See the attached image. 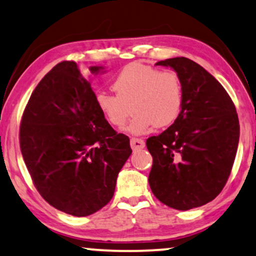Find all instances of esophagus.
Here are the masks:
<instances>
[{"mask_svg": "<svg viewBox=\"0 0 256 256\" xmlns=\"http://www.w3.org/2000/svg\"><path fill=\"white\" fill-rule=\"evenodd\" d=\"M130 145L132 150H140L145 148V142L140 138H131Z\"/></svg>", "mask_w": 256, "mask_h": 256, "instance_id": "esophagus-1", "label": "esophagus"}]
</instances>
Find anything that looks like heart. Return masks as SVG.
Wrapping results in <instances>:
<instances>
[{
	"label": "heart",
	"instance_id": "heart-1",
	"mask_svg": "<svg viewBox=\"0 0 256 256\" xmlns=\"http://www.w3.org/2000/svg\"><path fill=\"white\" fill-rule=\"evenodd\" d=\"M112 88L116 94H96V106L108 124L120 128L132 105L134 116L126 130L134 134H146L153 126L172 125L182 110V82L176 71H160L146 64L131 63L114 78Z\"/></svg>",
	"mask_w": 256,
	"mask_h": 256
}]
</instances>
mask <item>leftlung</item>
<instances>
[{"label":"left lung","mask_w":256,"mask_h":256,"mask_svg":"<svg viewBox=\"0 0 256 256\" xmlns=\"http://www.w3.org/2000/svg\"><path fill=\"white\" fill-rule=\"evenodd\" d=\"M182 82L184 104L168 130L146 140L153 158L148 184L156 199L179 210L212 202L233 168L240 125L222 85L186 57L160 60Z\"/></svg>","instance_id":"8db88e82"}]
</instances>
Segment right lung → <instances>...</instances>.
<instances>
[{
    "mask_svg": "<svg viewBox=\"0 0 256 256\" xmlns=\"http://www.w3.org/2000/svg\"><path fill=\"white\" fill-rule=\"evenodd\" d=\"M102 66H91L98 74ZM77 64L54 66L32 91L20 126V148L34 185L54 208L86 216L108 204L132 150L94 103Z\"/></svg>",
    "mask_w": 256,
    "mask_h": 256,
    "instance_id": "obj_1",
    "label": "right lung"
}]
</instances>
